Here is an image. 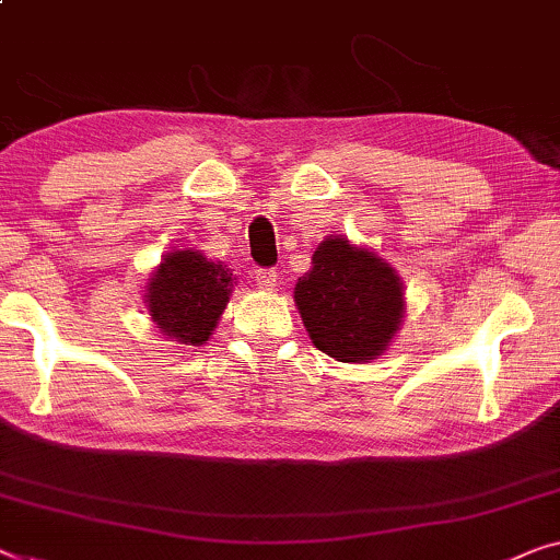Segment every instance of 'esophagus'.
<instances>
[{
    "instance_id": "esophagus-1",
    "label": "esophagus",
    "mask_w": 560,
    "mask_h": 560,
    "mask_svg": "<svg viewBox=\"0 0 560 560\" xmlns=\"http://www.w3.org/2000/svg\"><path fill=\"white\" fill-rule=\"evenodd\" d=\"M278 270L275 267H262V270L255 272V280L257 285H260V290H272L275 282H278Z\"/></svg>"
}]
</instances>
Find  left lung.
<instances>
[{"label": "left lung", "instance_id": "1", "mask_svg": "<svg viewBox=\"0 0 560 560\" xmlns=\"http://www.w3.org/2000/svg\"><path fill=\"white\" fill-rule=\"evenodd\" d=\"M295 305L318 351L359 363L386 351L399 330L404 293L396 272L374 253L328 237L298 280Z\"/></svg>", "mask_w": 560, "mask_h": 560}]
</instances>
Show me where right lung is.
<instances>
[{
	"label": "right lung",
	"mask_w": 560,
	"mask_h": 560,
	"mask_svg": "<svg viewBox=\"0 0 560 560\" xmlns=\"http://www.w3.org/2000/svg\"><path fill=\"white\" fill-rule=\"evenodd\" d=\"M232 280L230 267L209 262L201 253L166 255L145 293L153 323L176 343L201 346L230 303Z\"/></svg>",
	"instance_id": "1"
}]
</instances>
